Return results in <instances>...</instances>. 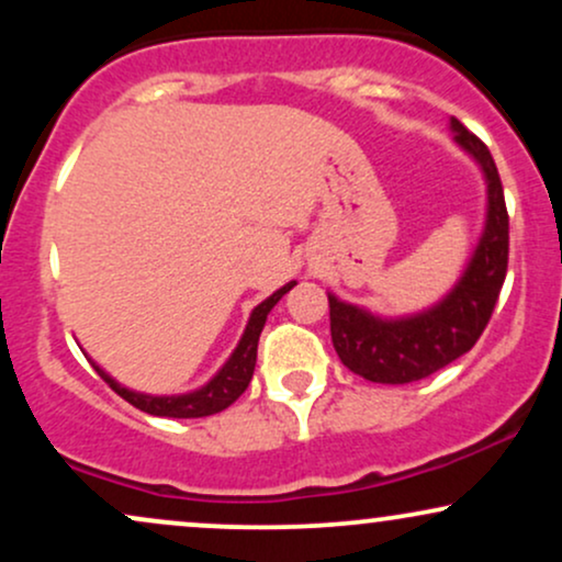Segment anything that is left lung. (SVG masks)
Wrapping results in <instances>:
<instances>
[{
	"label": "left lung",
	"instance_id": "obj_1",
	"mask_svg": "<svg viewBox=\"0 0 562 562\" xmlns=\"http://www.w3.org/2000/svg\"><path fill=\"white\" fill-rule=\"evenodd\" d=\"M449 132L454 145L475 160L486 184L483 229L460 280L436 303L402 317H383L327 293L335 351L348 370L372 383H415L468 353L492 319L505 282L509 222L494 158L457 119L449 121Z\"/></svg>",
	"mask_w": 562,
	"mask_h": 562
}]
</instances>
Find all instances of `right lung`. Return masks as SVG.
<instances>
[{
	"instance_id": "obj_1",
	"label": "right lung",
	"mask_w": 562,
	"mask_h": 562,
	"mask_svg": "<svg viewBox=\"0 0 562 562\" xmlns=\"http://www.w3.org/2000/svg\"><path fill=\"white\" fill-rule=\"evenodd\" d=\"M293 285H295V280L288 282V285H282L280 290H274L269 299H263L259 306L250 312L248 325H245V330L240 335V340H237L235 351L229 353L227 362L218 367L216 375L211 378L209 383L200 385V389H195V391L171 393V396L142 393V391H134V389H126V385H121L119 380H115L111 372L102 370V367L97 364L94 359H89V362H92L97 375L105 380V383L111 385V389L119 393V396H124L128 404L137 406V409H142V412H147V415L177 417V420H187V417L216 415V412L227 409L229 404H235L237 398L243 396V391L248 389L250 378H254V370H256L259 338H261L263 325H267L269 312H272V308L277 306V301H280L282 295H285Z\"/></svg>"
}]
</instances>
